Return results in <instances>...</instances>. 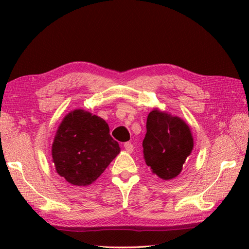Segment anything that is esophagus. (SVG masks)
<instances>
[{
    "label": "esophagus",
    "mask_w": 249,
    "mask_h": 249,
    "mask_svg": "<svg viewBox=\"0 0 249 249\" xmlns=\"http://www.w3.org/2000/svg\"><path fill=\"white\" fill-rule=\"evenodd\" d=\"M124 149L127 151L128 153H131L134 151V145L130 143V142H125L124 143Z\"/></svg>",
    "instance_id": "esophagus-1"
}]
</instances>
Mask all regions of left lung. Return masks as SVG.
Here are the masks:
<instances>
[{"mask_svg":"<svg viewBox=\"0 0 249 249\" xmlns=\"http://www.w3.org/2000/svg\"><path fill=\"white\" fill-rule=\"evenodd\" d=\"M142 146L145 163L152 172L162 179H172L181 173L193 151L194 139L182 119L154 109L147 115Z\"/></svg>","mask_w":249,"mask_h":249,"instance_id":"8db88e82","label":"left lung"}]
</instances>
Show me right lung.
Returning <instances> with one entry per match:
<instances>
[{
	"label": "right lung",
	"instance_id": "obj_1",
	"mask_svg": "<svg viewBox=\"0 0 249 249\" xmlns=\"http://www.w3.org/2000/svg\"><path fill=\"white\" fill-rule=\"evenodd\" d=\"M106 121L88 111L68 113L56 130L52 158L59 176L76 186L96 181L120 153Z\"/></svg>",
	"mask_w": 249,
	"mask_h": 249
}]
</instances>
